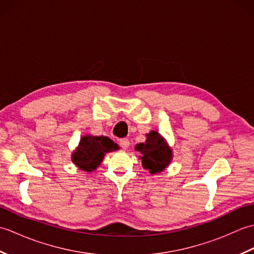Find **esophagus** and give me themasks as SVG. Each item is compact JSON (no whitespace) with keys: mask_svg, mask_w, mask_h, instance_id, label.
Returning <instances> with one entry per match:
<instances>
[{"mask_svg":"<svg viewBox=\"0 0 254 254\" xmlns=\"http://www.w3.org/2000/svg\"><path fill=\"white\" fill-rule=\"evenodd\" d=\"M119 144H120L121 148L123 149H127L128 146H130V142H128L127 138H121L120 141H119Z\"/></svg>","mask_w":254,"mask_h":254,"instance_id":"esophagus-1","label":"esophagus"}]
</instances>
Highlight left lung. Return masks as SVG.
<instances>
[{
    "label": "left lung",
    "instance_id": "left-lung-1",
    "mask_svg": "<svg viewBox=\"0 0 254 254\" xmlns=\"http://www.w3.org/2000/svg\"><path fill=\"white\" fill-rule=\"evenodd\" d=\"M137 152L142 154V164L150 174L163 171L171 160V150L167 146L165 139L157 132L152 131L147 134L145 143H139L135 146Z\"/></svg>",
    "mask_w": 254,
    "mask_h": 254
}]
</instances>
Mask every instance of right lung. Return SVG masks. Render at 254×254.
Instances as JSON below:
<instances>
[{"label":"right lung","instance_id":"obj_1","mask_svg":"<svg viewBox=\"0 0 254 254\" xmlns=\"http://www.w3.org/2000/svg\"><path fill=\"white\" fill-rule=\"evenodd\" d=\"M119 149L116 144L107 136L82 137L77 149L72 155L73 163L85 171H93L100 165L106 153Z\"/></svg>","mask_w":254,"mask_h":254}]
</instances>
